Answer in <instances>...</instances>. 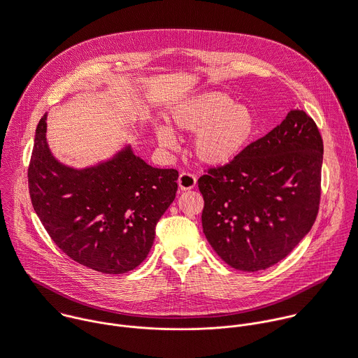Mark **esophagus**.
<instances>
[{"instance_id":"34e87169","label":"esophagus","mask_w":358,"mask_h":358,"mask_svg":"<svg viewBox=\"0 0 358 358\" xmlns=\"http://www.w3.org/2000/svg\"><path fill=\"white\" fill-rule=\"evenodd\" d=\"M178 183H179V187L182 190H190L196 186L197 183V178L196 175L190 173V172H182L179 175V179H178Z\"/></svg>"}]
</instances>
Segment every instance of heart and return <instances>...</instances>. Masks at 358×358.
Here are the masks:
<instances>
[{
  "label": "heart",
  "instance_id": "1",
  "mask_svg": "<svg viewBox=\"0 0 358 358\" xmlns=\"http://www.w3.org/2000/svg\"><path fill=\"white\" fill-rule=\"evenodd\" d=\"M172 120L180 130L196 133L193 152L211 166L225 165L241 155L259 129L252 109L236 105L222 92H204L182 102L175 108ZM157 134L162 145H176L169 127H158Z\"/></svg>",
  "mask_w": 358,
  "mask_h": 358
}]
</instances>
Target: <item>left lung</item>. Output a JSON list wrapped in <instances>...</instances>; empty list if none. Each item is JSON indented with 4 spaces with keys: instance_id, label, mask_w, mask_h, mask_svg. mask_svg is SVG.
<instances>
[{
    "instance_id": "8db88e82",
    "label": "left lung",
    "mask_w": 358,
    "mask_h": 358,
    "mask_svg": "<svg viewBox=\"0 0 358 358\" xmlns=\"http://www.w3.org/2000/svg\"><path fill=\"white\" fill-rule=\"evenodd\" d=\"M323 141L313 119L292 109L225 165L199 178L203 231L217 255L243 271L267 268L301 242L320 203Z\"/></svg>"
}]
</instances>
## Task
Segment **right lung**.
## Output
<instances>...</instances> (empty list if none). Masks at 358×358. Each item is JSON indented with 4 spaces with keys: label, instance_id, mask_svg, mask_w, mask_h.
I'll use <instances>...</instances> for the list:
<instances>
[{
    "label": "right lung",
    "instance_id": "obj_1",
    "mask_svg": "<svg viewBox=\"0 0 358 358\" xmlns=\"http://www.w3.org/2000/svg\"><path fill=\"white\" fill-rule=\"evenodd\" d=\"M46 120L48 115L36 127L28 169L32 206L45 229L69 257L95 271L136 268L175 200L179 172L150 166L130 147L98 166L67 168L48 147Z\"/></svg>",
    "mask_w": 358,
    "mask_h": 358
}]
</instances>
